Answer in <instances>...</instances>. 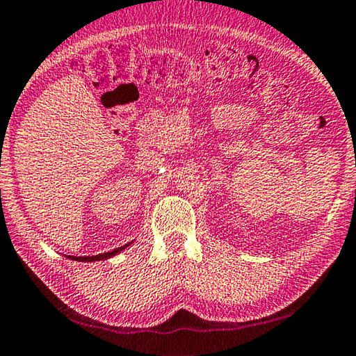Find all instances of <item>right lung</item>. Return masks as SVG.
Here are the masks:
<instances>
[{
    "label": "right lung",
    "mask_w": 356,
    "mask_h": 356,
    "mask_svg": "<svg viewBox=\"0 0 356 356\" xmlns=\"http://www.w3.org/2000/svg\"><path fill=\"white\" fill-rule=\"evenodd\" d=\"M133 242H129V244L123 245V247H118V248H115V250H112V252H106V253H102V254H93V257H70V254H67V258H70L73 261H79V263H93V261L109 259L112 257H115V254H118L120 252H123L124 248H128L131 244H133Z\"/></svg>",
    "instance_id": "right-lung-1"
}]
</instances>
